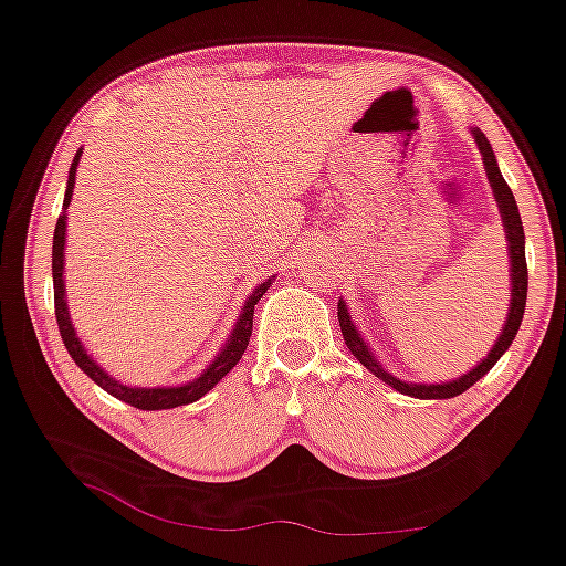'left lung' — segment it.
I'll return each mask as SVG.
<instances>
[{"mask_svg":"<svg viewBox=\"0 0 566 566\" xmlns=\"http://www.w3.org/2000/svg\"><path fill=\"white\" fill-rule=\"evenodd\" d=\"M472 134H474V142H478V147L482 153V160H485L488 181H490V187H493L495 200H499V208H501V216H503V227H506L509 255H512V308H509V318H506V324H503L499 343L493 345L490 356L482 360L480 366H474L472 371L464 374V377L453 379V382H446V385H408V382H400V379H395L392 374H387L382 366L374 360V356L369 353V345L360 339L358 329L353 326L350 316H348V308H345L343 301H339V305H337L339 329H343L345 345H348L353 356H356L360 364L366 366V369L374 371V377H379L382 382L395 387L398 392L411 395V398H424V400L453 398V395H461L464 390H469V387H472L474 382H478V379L485 377V374L493 369L495 364H499V358L503 356V353L509 350V345H512L516 332H520V324H522V316H524V303H527V261H524V229H522L520 208H516L512 189H509L506 179H503L501 171H499V163H495V155L488 145L485 134H482L480 128H474Z\"/></svg>","mask_w":566,"mask_h":566,"instance_id":"left-lung-1","label":"left lung"}]
</instances>
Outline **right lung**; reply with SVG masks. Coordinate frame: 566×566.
<instances>
[{
    "instance_id": "1",
    "label": "right lung",
    "mask_w": 566,
    "mask_h": 566,
    "mask_svg": "<svg viewBox=\"0 0 566 566\" xmlns=\"http://www.w3.org/2000/svg\"><path fill=\"white\" fill-rule=\"evenodd\" d=\"M78 158H81V149L76 153V158H73V166L71 171H67V187H65V200H63V216L57 218V227H54V240H52V282H54V316H57V329H60V337H63L67 353H71V358L76 360V366L81 371L86 374L88 379H94L102 390L115 395L118 400H124V403L134 406V408H142V411H160V408H176V406H187V403H195V400H200L202 395L208 390H213V387L221 382L227 374L234 369L237 360L242 358V353L248 350V343H250V335H253V313H255V305L258 301L263 297V292L271 287V279L269 282L258 284V290L250 295V301L244 303L242 308V316L240 322H237L234 332H231L227 348L218 353V358L213 364L208 366L206 371L200 374V377L195 379V382L189 385H181V387H126L120 382H115L113 377H107L105 371L99 369L97 364H94L92 358L86 356L84 345H81V339L76 337V329H73L71 318H67V308H65V284H63V261H65V210L71 206L73 200V187H76V166H78Z\"/></svg>"
}]
</instances>
